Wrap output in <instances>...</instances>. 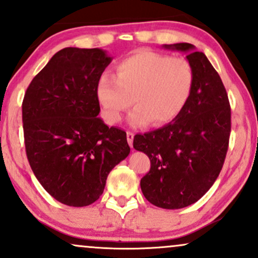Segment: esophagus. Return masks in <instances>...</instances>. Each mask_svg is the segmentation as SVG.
Here are the masks:
<instances>
[{"mask_svg":"<svg viewBox=\"0 0 258 258\" xmlns=\"http://www.w3.org/2000/svg\"><path fill=\"white\" fill-rule=\"evenodd\" d=\"M126 136H127V142H128L130 147L132 148V146H133V138H135V133L131 132V131H127Z\"/></svg>","mask_w":258,"mask_h":258,"instance_id":"34e87169","label":"esophagus"}]
</instances>
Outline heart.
<instances>
[{"mask_svg": "<svg viewBox=\"0 0 258 258\" xmlns=\"http://www.w3.org/2000/svg\"><path fill=\"white\" fill-rule=\"evenodd\" d=\"M193 86L194 72L186 59L139 51L121 59L115 78L99 76L96 96L106 122H119L133 100L137 106L128 117L133 126H162L183 111Z\"/></svg>", "mask_w": 258, "mask_h": 258, "instance_id": "heart-1", "label": "heart"}]
</instances>
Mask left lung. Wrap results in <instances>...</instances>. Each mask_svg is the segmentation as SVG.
<instances>
[{
  "mask_svg": "<svg viewBox=\"0 0 258 258\" xmlns=\"http://www.w3.org/2000/svg\"><path fill=\"white\" fill-rule=\"evenodd\" d=\"M186 53L194 86L185 108L155 131L136 135L133 148L147 154L150 170L141 179L146 199L161 209L197 203L217 179L230 136V105L223 82L203 52L190 43L164 44Z\"/></svg>",
  "mask_w": 258,
  "mask_h": 258,
  "instance_id": "obj_1",
  "label": "left lung"
}]
</instances>
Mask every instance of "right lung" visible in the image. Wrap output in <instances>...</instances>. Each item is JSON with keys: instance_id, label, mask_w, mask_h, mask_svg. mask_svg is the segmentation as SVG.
<instances>
[{"instance_id": "obj_1", "label": "right lung", "mask_w": 258, "mask_h": 258, "mask_svg": "<svg viewBox=\"0 0 258 258\" xmlns=\"http://www.w3.org/2000/svg\"><path fill=\"white\" fill-rule=\"evenodd\" d=\"M111 59L99 48L60 49L32 79L23 100L32 172L68 206L98 200L109 172L130 154L126 132L98 117L96 85Z\"/></svg>"}]
</instances>
